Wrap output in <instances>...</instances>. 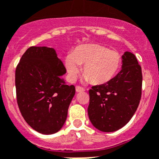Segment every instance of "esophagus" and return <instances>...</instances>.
<instances>
[{
  "mask_svg": "<svg viewBox=\"0 0 159 159\" xmlns=\"http://www.w3.org/2000/svg\"><path fill=\"white\" fill-rule=\"evenodd\" d=\"M75 90H76L77 93H81V92L84 91V89H83V88L80 87V86H77V87L75 88Z\"/></svg>",
  "mask_w": 159,
  "mask_h": 159,
  "instance_id": "esophagus-1",
  "label": "esophagus"
}]
</instances>
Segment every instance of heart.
Here are the masks:
<instances>
[{
	"label": "heart",
	"instance_id": "b5f03b06",
	"mask_svg": "<svg viewBox=\"0 0 159 159\" xmlns=\"http://www.w3.org/2000/svg\"><path fill=\"white\" fill-rule=\"evenodd\" d=\"M84 65L85 80L101 85L110 82L117 75L122 65V56L116 51L97 44L79 45L65 59L68 76L75 81Z\"/></svg>",
	"mask_w": 159,
	"mask_h": 159
}]
</instances>
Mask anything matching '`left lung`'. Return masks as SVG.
Here are the masks:
<instances>
[{"mask_svg":"<svg viewBox=\"0 0 159 159\" xmlns=\"http://www.w3.org/2000/svg\"><path fill=\"white\" fill-rule=\"evenodd\" d=\"M122 62V70L110 82L93 86L89 91V119L102 132H115L125 126L141 101V66L130 52L124 53Z\"/></svg>","mask_w":159,"mask_h":159,"instance_id":"8db88e82","label":"left lung"}]
</instances>
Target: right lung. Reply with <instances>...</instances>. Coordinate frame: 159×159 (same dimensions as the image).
I'll use <instances>...</instances> for the list:
<instances>
[{"label":"right lung","instance_id":"obj_1","mask_svg":"<svg viewBox=\"0 0 159 159\" xmlns=\"http://www.w3.org/2000/svg\"><path fill=\"white\" fill-rule=\"evenodd\" d=\"M66 72L56 51L31 46L23 53L15 70L17 102L27 124L41 134L56 133L62 128L75 93L66 84Z\"/></svg>","mask_w":159,"mask_h":159}]
</instances>
